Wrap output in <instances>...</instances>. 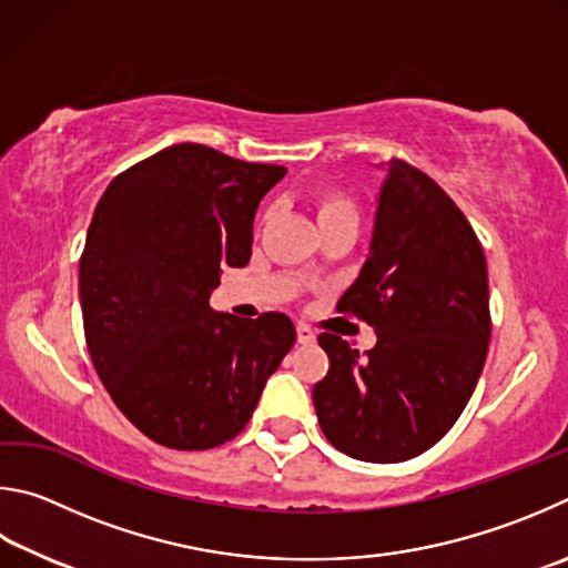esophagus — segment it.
Segmentation results:
<instances>
[{"instance_id": "34e87169", "label": "esophagus", "mask_w": 568, "mask_h": 568, "mask_svg": "<svg viewBox=\"0 0 568 568\" xmlns=\"http://www.w3.org/2000/svg\"><path fill=\"white\" fill-rule=\"evenodd\" d=\"M296 339H300V344H314L316 334L306 324H300L296 326Z\"/></svg>"}]
</instances>
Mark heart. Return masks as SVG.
<instances>
[{
    "label": "heart",
    "instance_id": "heart-1",
    "mask_svg": "<svg viewBox=\"0 0 568 568\" xmlns=\"http://www.w3.org/2000/svg\"><path fill=\"white\" fill-rule=\"evenodd\" d=\"M314 214L320 232L334 226H359V206L339 189H326L314 199Z\"/></svg>",
    "mask_w": 568,
    "mask_h": 568
}]
</instances>
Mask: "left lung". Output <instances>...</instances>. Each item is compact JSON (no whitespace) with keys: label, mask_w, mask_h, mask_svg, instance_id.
<instances>
[{"label":"left lung","mask_w":568,"mask_h":568,"mask_svg":"<svg viewBox=\"0 0 568 568\" xmlns=\"http://www.w3.org/2000/svg\"><path fill=\"white\" fill-rule=\"evenodd\" d=\"M366 262L339 300L376 332L359 356L322 334L329 374L312 399L322 432L359 462L414 459L459 419L489 349L484 248L452 196L419 169L389 159Z\"/></svg>","instance_id":"8db88e82"}]
</instances>
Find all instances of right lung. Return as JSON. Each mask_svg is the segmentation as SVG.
I'll list each match as a JSON object with an SVG mask.
<instances>
[{"label": "right lung", "mask_w": 568, "mask_h": 568, "mask_svg": "<svg viewBox=\"0 0 568 568\" xmlns=\"http://www.w3.org/2000/svg\"><path fill=\"white\" fill-rule=\"evenodd\" d=\"M284 174L186 142L119 174L94 209L79 262L89 356L119 412L169 449L234 439L294 346L286 314L209 306L222 268L246 266L256 206Z\"/></svg>", "instance_id": "add662e5"}]
</instances>
